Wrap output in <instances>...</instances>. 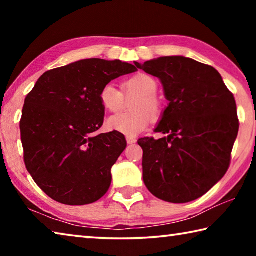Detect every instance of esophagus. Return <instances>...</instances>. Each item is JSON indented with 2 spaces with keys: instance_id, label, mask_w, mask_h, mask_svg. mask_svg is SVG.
I'll return each instance as SVG.
<instances>
[{
  "instance_id": "obj_1",
  "label": "esophagus",
  "mask_w": 256,
  "mask_h": 256,
  "mask_svg": "<svg viewBox=\"0 0 256 256\" xmlns=\"http://www.w3.org/2000/svg\"><path fill=\"white\" fill-rule=\"evenodd\" d=\"M126 142L128 144H133L136 142V138H131V136H126Z\"/></svg>"
}]
</instances>
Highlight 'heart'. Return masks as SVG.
I'll return each mask as SVG.
<instances>
[{
    "label": "heart",
    "mask_w": 256,
    "mask_h": 256,
    "mask_svg": "<svg viewBox=\"0 0 256 256\" xmlns=\"http://www.w3.org/2000/svg\"><path fill=\"white\" fill-rule=\"evenodd\" d=\"M122 89L128 98L138 96L131 104V110L134 112L112 116L108 118L107 125L112 131L128 136H136L149 126L152 120L151 117L158 118L162 115V102L156 97L158 82L149 74L138 73L125 80ZM124 95L115 84H107L102 88L99 99L107 112H118L125 105Z\"/></svg>",
    "instance_id": "heart-1"
}]
</instances>
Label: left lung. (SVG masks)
<instances>
[{
  "label": "left lung",
  "instance_id": "1",
  "mask_svg": "<svg viewBox=\"0 0 256 256\" xmlns=\"http://www.w3.org/2000/svg\"><path fill=\"white\" fill-rule=\"evenodd\" d=\"M136 66L157 76L170 104L154 131L142 138L144 182L170 203L196 200L226 174L238 134L234 94L214 68L184 56H164Z\"/></svg>",
  "mask_w": 256,
  "mask_h": 256
}]
</instances>
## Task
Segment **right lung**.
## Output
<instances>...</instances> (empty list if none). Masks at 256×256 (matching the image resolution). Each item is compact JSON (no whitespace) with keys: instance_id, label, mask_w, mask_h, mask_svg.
<instances>
[{"instance_id":"obj_1","label":"right lung","mask_w":256,"mask_h":256,"mask_svg":"<svg viewBox=\"0 0 256 256\" xmlns=\"http://www.w3.org/2000/svg\"><path fill=\"white\" fill-rule=\"evenodd\" d=\"M136 71L120 60H81L45 72L27 94L20 120L24 164L53 200L84 206L106 194L126 140L116 131L94 134L105 115L99 94Z\"/></svg>"}]
</instances>
